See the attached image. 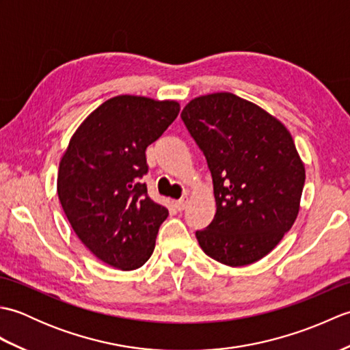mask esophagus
Segmentation results:
<instances>
[{
  "mask_svg": "<svg viewBox=\"0 0 350 350\" xmlns=\"http://www.w3.org/2000/svg\"><path fill=\"white\" fill-rule=\"evenodd\" d=\"M174 206H176V209L177 211H183V209H187V206H188V200L187 198H182V200H177V202H174Z\"/></svg>",
  "mask_w": 350,
  "mask_h": 350,
  "instance_id": "obj_1",
  "label": "esophagus"
}]
</instances>
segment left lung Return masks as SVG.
<instances>
[{"instance_id":"8db88e82","label":"left lung","mask_w":350,"mask_h":350,"mask_svg":"<svg viewBox=\"0 0 350 350\" xmlns=\"http://www.w3.org/2000/svg\"><path fill=\"white\" fill-rule=\"evenodd\" d=\"M182 120L212 173L217 213L197 241L217 262L239 267L269 254L301 209L306 167L277 117L233 93L198 96Z\"/></svg>"}]
</instances>
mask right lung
<instances>
[{
    "instance_id": "right-lung-1",
    "label": "right lung",
    "mask_w": 350,
    "mask_h": 350,
    "mask_svg": "<svg viewBox=\"0 0 350 350\" xmlns=\"http://www.w3.org/2000/svg\"><path fill=\"white\" fill-rule=\"evenodd\" d=\"M179 102L120 94L78 126L60 159L57 192L73 232L120 271L143 266L168 209L147 196L146 148L174 122Z\"/></svg>"
}]
</instances>
